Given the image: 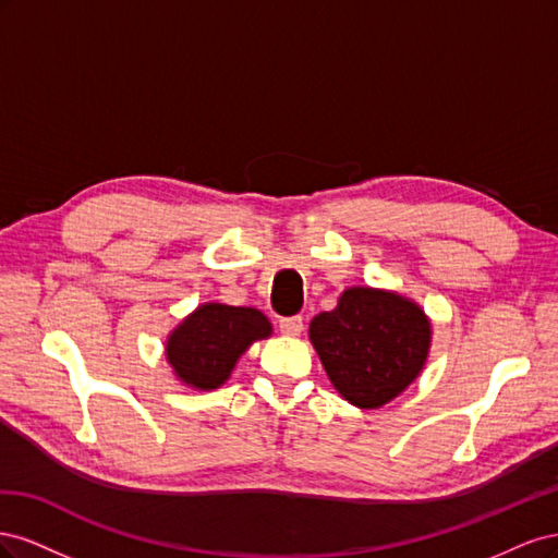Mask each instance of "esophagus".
<instances>
[{
	"label": "esophagus",
	"instance_id": "34e87169",
	"mask_svg": "<svg viewBox=\"0 0 558 558\" xmlns=\"http://www.w3.org/2000/svg\"><path fill=\"white\" fill-rule=\"evenodd\" d=\"M279 330L283 335H300L302 332V316H283L279 318Z\"/></svg>",
	"mask_w": 558,
	"mask_h": 558
}]
</instances>
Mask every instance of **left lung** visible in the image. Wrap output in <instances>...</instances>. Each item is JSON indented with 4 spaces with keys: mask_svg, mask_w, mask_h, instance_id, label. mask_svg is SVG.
<instances>
[{
    "mask_svg": "<svg viewBox=\"0 0 558 558\" xmlns=\"http://www.w3.org/2000/svg\"><path fill=\"white\" fill-rule=\"evenodd\" d=\"M310 340L340 396L375 410L421 373L430 324L418 305L396 293L349 289L332 312L314 316Z\"/></svg>",
    "mask_w": 558,
    "mask_h": 558,
    "instance_id": "left-lung-1",
    "label": "left lung"
}]
</instances>
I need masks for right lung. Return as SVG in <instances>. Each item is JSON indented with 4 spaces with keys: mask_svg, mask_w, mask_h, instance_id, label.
<instances>
[{
    "mask_svg": "<svg viewBox=\"0 0 558 558\" xmlns=\"http://www.w3.org/2000/svg\"><path fill=\"white\" fill-rule=\"evenodd\" d=\"M269 332L272 326L263 312L209 302L170 335L167 361L181 381L209 391L230 377L251 342L263 340Z\"/></svg>",
    "mask_w": 558,
    "mask_h": 558,
    "instance_id": "1",
    "label": "right lung"
}]
</instances>
